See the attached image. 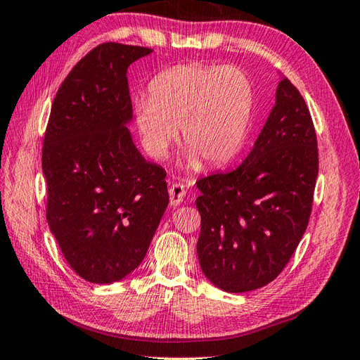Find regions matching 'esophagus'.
<instances>
[{
	"mask_svg": "<svg viewBox=\"0 0 360 360\" xmlns=\"http://www.w3.org/2000/svg\"><path fill=\"white\" fill-rule=\"evenodd\" d=\"M183 197H185V185L183 183L174 181L169 186V202L171 206H177L183 202Z\"/></svg>",
	"mask_w": 360,
	"mask_h": 360,
	"instance_id": "obj_1",
	"label": "esophagus"
}]
</instances>
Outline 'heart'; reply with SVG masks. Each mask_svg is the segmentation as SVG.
<instances>
[{"label": "heart", "mask_w": 360, "mask_h": 360, "mask_svg": "<svg viewBox=\"0 0 360 360\" xmlns=\"http://www.w3.org/2000/svg\"><path fill=\"white\" fill-rule=\"evenodd\" d=\"M254 100V84L243 69L186 63L153 78L148 100L135 109V122L154 158L167 155L180 127L186 163L220 167L242 149Z\"/></svg>", "instance_id": "b5f03b06"}]
</instances>
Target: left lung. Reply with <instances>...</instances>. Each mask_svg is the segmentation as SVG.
I'll return each instance as SVG.
<instances>
[{
  "label": "left lung",
  "mask_w": 360,
  "mask_h": 360,
  "mask_svg": "<svg viewBox=\"0 0 360 360\" xmlns=\"http://www.w3.org/2000/svg\"><path fill=\"white\" fill-rule=\"evenodd\" d=\"M319 150L309 109L288 78L237 169L197 181V242L203 274L217 288L246 292L282 273L308 226Z\"/></svg>",
  "instance_id": "8db88e82"
}]
</instances>
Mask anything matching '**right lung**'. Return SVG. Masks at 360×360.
<instances>
[{
    "mask_svg": "<svg viewBox=\"0 0 360 360\" xmlns=\"http://www.w3.org/2000/svg\"><path fill=\"white\" fill-rule=\"evenodd\" d=\"M149 47L103 43L55 95L43 141L46 217L84 281H122L145 259L169 203L166 171L135 148L126 72Z\"/></svg>",
    "mask_w": 360,
    "mask_h": 360,
    "instance_id": "1",
    "label": "right lung"
}]
</instances>
